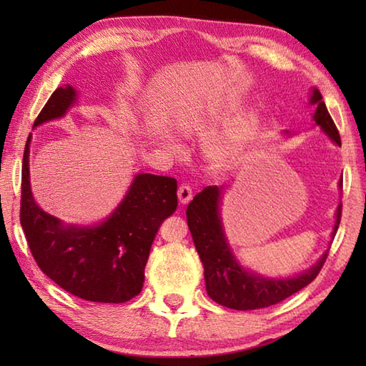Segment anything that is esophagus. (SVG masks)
I'll use <instances>...</instances> for the list:
<instances>
[{
	"mask_svg": "<svg viewBox=\"0 0 366 366\" xmlns=\"http://www.w3.org/2000/svg\"><path fill=\"white\" fill-rule=\"evenodd\" d=\"M192 197H193V193H192L190 185H187V184L179 185V189H177V198H179V203H181V204H189V203H190V199H192Z\"/></svg>",
	"mask_w": 366,
	"mask_h": 366,
	"instance_id": "34e87169",
	"label": "esophagus"
}]
</instances>
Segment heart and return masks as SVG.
<instances>
[{"mask_svg": "<svg viewBox=\"0 0 366 366\" xmlns=\"http://www.w3.org/2000/svg\"><path fill=\"white\" fill-rule=\"evenodd\" d=\"M254 124L253 118H245L234 129H231L227 135L209 144L206 154L212 168L227 169L234 165L253 134ZM185 129L197 137L209 135V126L204 119H190L185 124Z\"/></svg>", "mask_w": 366, "mask_h": 366, "instance_id": "1", "label": "heart"}]
</instances>
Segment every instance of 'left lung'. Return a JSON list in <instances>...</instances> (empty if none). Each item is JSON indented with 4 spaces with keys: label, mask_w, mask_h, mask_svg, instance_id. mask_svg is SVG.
I'll return each mask as SVG.
<instances>
[{
    "label": "left lung",
    "mask_w": 366,
    "mask_h": 366,
    "mask_svg": "<svg viewBox=\"0 0 366 366\" xmlns=\"http://www.w3.org/2000/svg\"><path fill=\"white\" fill-rule=\"evenodd\" d=\"M310 104L316 105L313 121L316 126L327 135L333 143L341 146V139L335 122L330 118L321 92L313 88ZM340 189L343 187V179H340ZM223 187L209 185L190 201L187 207V223L197 247L199 259L204 267L206 291L214 302L232 310H258L266 308L290 297L310 285L320 274L327 253L325 252L313 267L299 275L287 278L262 277L253 270L240 266L232 253L224 236L220 203ZM341 220V203L337 207L335 227L332 239L335 237Z\"/></svg>",
    "instance_id": "left-lung-1"
}]
</instances>
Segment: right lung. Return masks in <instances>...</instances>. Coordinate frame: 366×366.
<instances>
[{
	"label": "right lung",
	"mask_w": 366,
	"mask_h": 366,
	"mask_svg": "<svg viewBox=\"0 0 366 366\" xmlns=\"http://www.w3.org/2000/svg\"><path fill=\"white\" fill-rule=\"evenodd\" d=\"M79 97L71 84L58 88L34 121L59 119ZM29 144L21 167L20 223L37 266L54 283L89 302L124 303L142 292L144 267L162 222L177 207V182L168 176L139 173L126 197L102 223L64 224L33 198Z\"/></svg>",
	"instance_id": "obj_1"
}]
</instances>
